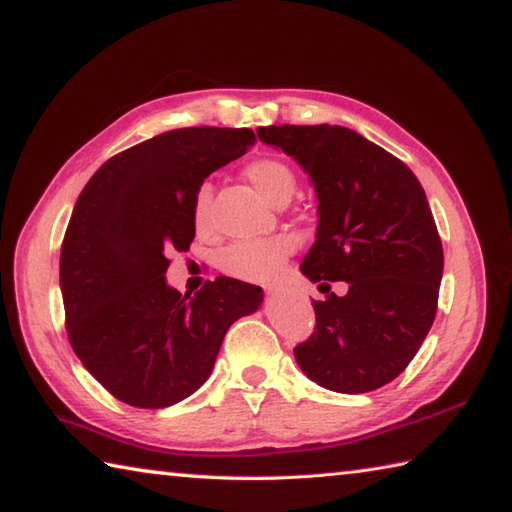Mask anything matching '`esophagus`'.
<instances>
[{
  "mask_svg": "<svg viewBox=\"0 0 512 512\" xmlns=\"http://www.w3.org/2000/svg\"><path fill=\"white\" fill-rule=\"evenodd\" d=\"M266 293H268V295H275L277 291H273V288H268V291H266Z\"/></svg>",
  "mask_w": 512,
  "mask_h": 512,
  "instance_id": "34e87169",
  "label": "esophagus"
}]
</instances>
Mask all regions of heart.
<instances>
[{"instance_id": "obj_1", "label": "heart", "mask_w": 512, "mask_h": 512, "mask_svg": "<svg viewBox=\"0 0 512 512\" xmlns=\"http://www.w3.org/2000/svg\"><path fill=\"white\" fill-rule=\"evenodd\" d=\"M246 179L255 185V190L271 203H280L291 199L295 192V174L291 167L277 159H257L244 167ZM210 203H212V185H199L192 201V221L199 232L210 228ZM297 237L293 235H273L266 239L237 241L228 246L219 257V266L226 275L244 282H268L288 257L295 253Z\"/></svg>"}]
</instances>
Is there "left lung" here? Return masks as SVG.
<instances>
[{"mask_svg": "<svg viewBox=\"0 0 512 512\" xmlns=\"http://www.w3.org/2000/svg\"><path fill=\"white\" fill-rule=\"evenodd\" d=\"M304 167L318 194V232L300 271L311 282H347V295L313 300L315 331L293 349L315 383L365 394L403 374L430 331L443 246L414 172L340 125L257 129Z\"/></svg>", "mask_w": 512, "mask_h": 512, "instance_id": "8db88e82", "label": "left lung"}]
</instances>
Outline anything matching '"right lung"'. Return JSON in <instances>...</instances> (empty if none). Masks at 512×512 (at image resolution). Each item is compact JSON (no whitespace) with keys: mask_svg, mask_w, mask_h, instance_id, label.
<instances>
[{"mask_svg":"<svg viewBox=\"0 0 512 512\" xmlns=\"http://www.w3.org/2000/svg\"><path fill=\"white\" fill-rule=\"evenodd\" d=\"M253 143L246 127L172 129L111 156L80 192L60 253L67 333L118 401L159 410L197 392L230 324L262 304V288L232 277L192 297L165 282L167 257L194 239L199 185Z\"/></svg>","mask_w":512,"mask_h":512,"instance_id":"right-lung-1","label":"right lung"}]
</instances>
